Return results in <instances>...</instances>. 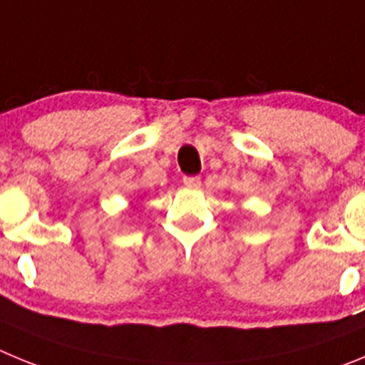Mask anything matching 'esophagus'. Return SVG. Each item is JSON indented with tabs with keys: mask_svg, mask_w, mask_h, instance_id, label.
Wrapping results in <instances>:
<instances>
[{
	"mask_svg": "<svg viewBox=\"0 0 365 365\" xmlns=\"http://www.w3.org/2000/svg\"><path fill=\"white\" fill-rule=\"evenodd\" d=\"M200 183H202L200 176H185L183 178V185L185 187H200Z\"/></svg>",
	"mask_w": 365,
	"mask_h": 365,
	"instance_id": "1",
	"label": "esophagus"
}]
</instances>
